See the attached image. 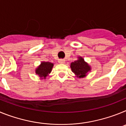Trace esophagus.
<instances>
[{"instance_id": "obj_1", "label": "esophagus", "mask_w": 126, "mask_h": 126, "mask_svg": "<svg viewBox=\"0 0 126 126\" xmlns=\"http://www.w3.org/2000/svg\"><path fill=\"white\" fill-rule=\"evenodd\" d=\"M59 63H60V64H64L65 63V60L59 59Z\"/></svg>"}]
</instances>
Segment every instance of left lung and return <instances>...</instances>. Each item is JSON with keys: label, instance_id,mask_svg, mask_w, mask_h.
<instances>
[{"label": "left lung", "instance_id": "obj_1", "mask_svg": "<svg viewBox=\"0 0 126 126\" xmlns=\"http://www.w3.org/2000/svg\"><path fill=\"white\" fill-rule=\"evenodd\" d=\"M71 69L75 74L76 77L78 78H83L88 75V73L90 72L92 67L85 62L82 57H78V59L71 64Z\"/></svg>", "mask_w": 126, "mask_h": 126}]
</instances>
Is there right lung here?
Returning <instances> with one entry per match:
<instances>
[{
    "label": "right lung",
    "mask_w": 126,
    "mask_h": 126,
    "mask_svg": "<svg viewBox=\"0 0 126 126\" xmlns=\"http://www.w3.org/2000/svg\"><path fill=\"white\" fill-rule=\"evenodd\" d=\"M53 67V63L49 62H41V64L38 65L35 69V73L38 75L40 79H45L47 76L51 73L52 68Z\"/></svg>",
    "instance_id": "obj_1"
}]
</instances>
